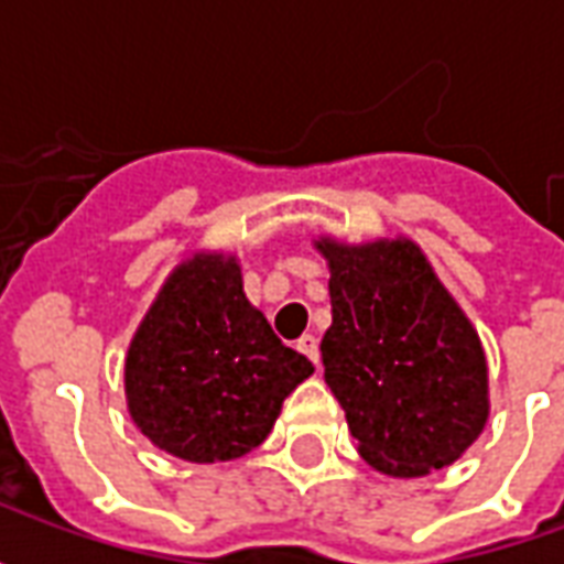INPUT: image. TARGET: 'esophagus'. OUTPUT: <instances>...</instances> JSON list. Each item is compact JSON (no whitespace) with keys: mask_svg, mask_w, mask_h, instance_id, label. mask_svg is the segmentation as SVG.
I'll return each instance as SVG.
<instances>
[{"mask_svg":"<svg viewBox=\"0 0 564 564\" xmlns=\"http://www.w3.org/2000/svg\"><path fill=\"white\" fill-rule=\"evenodd\" d=\"M299 350H302V354H305L307 359H311V362L317 366V362H319V344H317V338L311 335V332L299 338Z\"/></svg>","mask_w":564,"mask_h":564,"instance_id":"34e87169","label":"esophagus"}]
</instances>
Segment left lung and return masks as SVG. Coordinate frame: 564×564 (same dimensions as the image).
Returning <instances> with one entry per match:
<instances>
[{
  "instance_id": "left-lung-1",
  "label": "left lung",
  "mask_w": 564,
  "mask_h": 564,
  "mask_svg": "<svg viewBox=\"0 0 564 564\" xmlns=\"http://www.w3.org/2000/svg\"><path fill=\"white\" fill-rule=\"evenodd\" d=\"M317 247L332 271L319 354L362 459L395 477L456 462L489 416L471 323L411 241Z\"/></svg>"
}]
</instances>
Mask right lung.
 Wrapping results in <instances>:
<instances>
[{
  "instance_id": "1",
  "label": "right lung",
  "mask_w": 564,
  "mask_h": 564,
  "mask_svg": "<svg viewBox=\"0 0 564 564\" xmlns=\"http://www.w3.org/2000/svg\"><path fill=\"white\" fill-rule=\"evenodd\" d=\"M311 371L247 302L238 262L196 257L174 269L129 344V414L172 456L238 459Z\"/></svg>"
}]
</instances>
